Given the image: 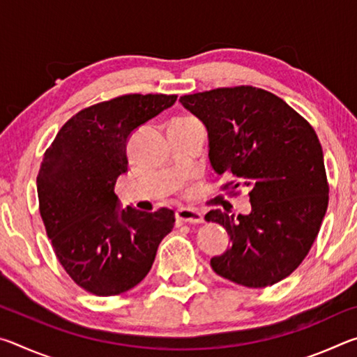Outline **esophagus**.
<instances>
[{
    "instance_id": "34e87169",
    "label": "esophagus",
    "mask_w": 357,
    "mask_h": 357,
    "mask_svg": "<svg viewBox=\"0 0 357 357\" xmlns=\"http://www.w3.org/2000/svg\"><path fill=\"white\" fill-rule=\"evenodd\" d=\"M176 222L178 223H203L204 219L200 213H197V211L189 209V208H181L176 211Z\"/></svg>"
}]
</instances>
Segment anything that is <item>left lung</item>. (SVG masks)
Here are the masks:
<instances>
[{"instance_id":"1","label":"left lung","mask_w":357,"mask_h":357,"mask_svg":"<svg viewBox=\"0 0 357 357\" xmlns=\"http://www.w3.org/2000/svg\"><path fill=\"white\" fill-rule=\"evenodd\" d=\"M203 121L209 160L229 181L223 190H249L252 211L204 215L227 229L231 247L211 258L215 274L247 288L288 277L307 257L328 209L323 149L312 126L275 94L255 86L217 88L179 99Z\"/></svg>"}]
</instances>
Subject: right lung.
Returning <instances> with one entry per match:
<instances>
[{
    "label": "right lung",
    "instance_id": "obj_1",
    "mask_svg": "<svg viewBox=\"0 0 357 357\" xmlns=\"http://www.w3.org/2000/svg\"><path fill=\"white\" fill-rule=\"evenodd\" d=\"M176 98L126 94L83 108L45 151L38 174L40 217L59 263L88 293L116 296L138 285L173 229L172 209L119 211L114 184L128 172L132 132Z\"/></svg>",
    "mask_w": 357,
    "mask_h": 357
}]
</instances>
